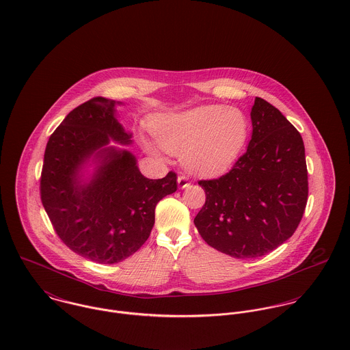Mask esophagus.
Listing matches in <instances>:
<instances>
[{
    "label": "esophagus",
    "mask_w": 350,
    "mask_h": 350,
    "mask_svg": "<svg viewBox=\"0 0 350 350\" xmlns=\"http://www.w3.org/2000/svg\"><path fill=\"white\" fill-rule=\"evenodd\" d=\"M177 183H178V188L180 189H184V188L189 187V178L187 176H178Z\"/></svg>",
    "instance_id": "34e87169"
}]
</instances>
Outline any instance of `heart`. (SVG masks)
I'll list each match as a JSON object with an SVG mask.
<instances>
[{
  "instance_id": "heart-1",
  "label": "heart",
  "mask_w": 350,
  "mask_h": 350,
  "mask_svg": "<svg viewBox=\"0 0 350 350\" xmlns=\"http://www.w3.org/2000/svg\"><path fill=\"white\" fill-rule=\"evenodd\" d=\"M157 144L166 152L183 154L185 165L197 174L213 176L228 170L245 146L250 123L245 114L224 105H202L161 114L153 119ZM153 154L159 149L142 141Z\"/></svg>"
}]
</instances>
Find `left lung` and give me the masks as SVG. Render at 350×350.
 <instances>
[{
  "label": "left lung",
  "mask_w": 350,
  "mask_h": 350,
  "mask_svg": "<svg viewBox=\"0 0 350 350\" xmlns=\"http://www.w3.org/2000/svg\"><path fill=\"white\" fill-rule=\"evenodd\" d=\"M247 152L230 173L198 181L205 204L194 217L201 237L237 259L263 256L295 232L308 202L305 146L298 130L262 98L251 110Z\"/></svg>",
  "instance_id": "8db88e82"
}]
</instances>
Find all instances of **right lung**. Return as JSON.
<instances>
[{
  "mask_svg": "<svg viewBox=\"0 0 350 350\" xmlns=\"http://www.w3.org/2000/svg\"><path fill=\"white\" fill-rule=\"evenodd\" d=\"M122 102L94 98L72 110L44 153L40 193L59 237L80 256L114 265L150 236L159 200L177 191V176L146 178L118 120Z\"/></svg>",
  "mask_w": 350,
  "mask_h": 350,
  "instance_id": "obj_1",
  "label": "right lung"
}]
</instances>
